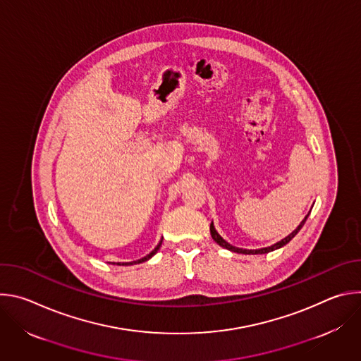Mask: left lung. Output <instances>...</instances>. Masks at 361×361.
Wrapping results in <instances>:
<instances>
[{"label": "left lung", "instance_id": "8db88e82", "mask_svg": "<svg viewBox=\"0 0 361 361\" xmlns=\"http://www.w3.org/2000/svg\"><path fill=\"white\" fill-rule=\"evenodd\" d=\"M307 217H308V214L305 216V219L300 223V226L290 234V235H287L286 238H283L281 241H279V243H276L274 245H271V247H266V248H260V250H243V248H237V247H233L231 244H228L227 241H224L220 235H219V233L216 231V228H214V226H213V223L210 224V233H212V237H213V240L217 243V244H220L221 247H224V248H227V250H231V251H234V252H241V254H266V252H270V251H274V250H277V248H280V247H283V245H286L298 231H300V228L304 226V223H305V220H307Z\"/></svg>", "mask_w": 361, "mask_h": 361}]
</instances>
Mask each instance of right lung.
Returning a JSON list of instances; mask_svg holds the SVG:
<instances>
[{"label":"right lung","instance_id":"1","mask_svg":"<svg viewBox=\"0 0 361 361\" xmlns=\"http://www.w3.org/2000/svg\"><path fill=\"white\" fill-rule=\"evenodd\" d=\"M161 243H163V238H161V241L157 244V247L156 248H154L149 254H147L145 257H142V259H140V260H137V262H133V263H123V264H120V263H117V266H133V264H138V263H142V262H147L148 259H151V257L154 255V254H156L159 250H160V247H161ZM114 264V263H113Z\"/></svg>","mask_w":361,"mask_h":361}]
</instances>
